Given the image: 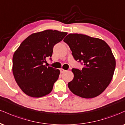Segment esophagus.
Here are the masks:
<instances>
[{
    "label": "esophagus",
    "mask_w": 125,
    "mask_h": 125,
    "mask_svg": "<svg viewBox=\"0 0 125 125\" xmlns=\"http://www.w3.org/2000/svg\"><path fill=\"white\" fill-rule=\"evenodd\" d=\"M65 72H66L65 70L63 69H61V73H63Z\"/></svg>",
    "instance_id": "obj_1"
}]
</instances>
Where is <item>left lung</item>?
Here are the masks:
<instances>
[{
	"label": "left lung",
	"mask_w": 125,
	"mask_h": 125,
	"mask_svg": "<svg viewBox=\"0 0 125 125\" xmlns=\"http://www.w3.org/2000/svg\"><path fill=\"white\" fill-rule=\"evenodd\" d=\"M63 41L74 59L82 62L84 66L82 70L72 69L74 77L68 83L69 89L83 98L99 96L108 86L114 74L116 61L111 49L103 40L82 34H69Z\"/></svg>",
	"instance_id": "left-lung-1"
}]
</instances>
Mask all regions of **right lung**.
<instances>
[{
  "label": "right lung",
  "instance_id": "obj_1",
  "mask_svg": "<svg viewBox=\"0 0 125 125\" xmlns=\"http://www.w3.org/2000/svg\"><path fill=\"white\" fill-rule=\"evenodd\" d=\"M67 32L46 30L25 39L13 56L12 71L15 81L27 95L40 97L48 94L58 80L60 71L44 65L52 55L53 48Z\"/></svg>",
  "mask_w": 125,
  "mask_h": 125
}]
</instances>
